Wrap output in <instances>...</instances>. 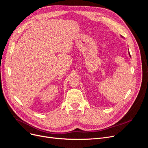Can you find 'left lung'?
<instances>
[{
  "label": "left lung",
  "mask_w": 148,
  "mask_h": 148,
  "mask_svg": "<svg viewBox=\"0 0 148 148\" xmlns=\"http://www.w3.org/2000/svg\"><path fill=\"white\" fill-rule=\"evenodd\" d=\"M121 37H122V36H121ZM122 38H123V37H122ZM128 54H129L130 57H131V56H130V52H129V51H128Z\"/></svg>",
  "instance_id": "8db88e82"
}]
</instances>
